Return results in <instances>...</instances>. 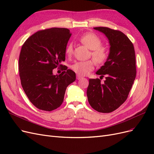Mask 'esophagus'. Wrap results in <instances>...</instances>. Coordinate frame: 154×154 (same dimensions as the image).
I'll use <instances>...</instances> for the list:
<instances>
[{"mask_svg": "<svg viewBox=\"0 0 154 154\" xmlns=\"http://www.w3.org/2000/svg\"><path fill=\"white\" fill-rule=\"evenodd\" d=\"M82 78V76L78 75V74H76V79L77 80H80V79Z\"/></svg>", "mask_w": 154, "mask_h": 154, "instance_id": "esophagus-1", "label": "esophagus"}]
</instances>
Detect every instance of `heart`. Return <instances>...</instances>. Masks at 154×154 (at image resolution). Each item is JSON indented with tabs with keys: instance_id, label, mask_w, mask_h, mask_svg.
<instances>
[{
	"instance_id": "heart-1",
	"label": "heart",
	"mask_w": 154,
	"mask_h": 154,
	"mask_svg": "<svg viewBox=\"0 0 154 154\" xmlns=\"http://www.w3.org/2000/svg\"><path fill=\"white\" fill-rule=\"evenodd\" d=\"M79 40L87 47L92 51L91 55L93 59L87 61H78L74 62L71 69L78 75L85 76L91 72L95 66V62L97 64H103L108 58L109 54L107 50L102 47V41L98 36L92 33L86 32L80 36ZM73 53V45L72 43L67 44L66 48V53L69 57Z\"/></svg>"
}]
</instances>
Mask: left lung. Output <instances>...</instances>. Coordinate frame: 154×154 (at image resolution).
I'll use <instances>...</instances> for the list:
<instances>
[{"label":"left lung","mask_w":154,"mask_h":154,"mask_svg":"<svg viewBox=\"0 0 154 154\" xmlns=\"http://www.w3.org/2000/svg\"><path fill=\"white\" fill-rule=\"evenodd\" d=\"M94 29L108 38L110 53L104 66L96 74L106 76L104 82L99 78L89 79L87 96L88 103L99 112L109 113L127 100L136 76V54L134 45L123 32L106 27Z\"/></svg>","instance_id":"8db88e82"}]
</instances>
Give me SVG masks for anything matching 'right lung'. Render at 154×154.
I'll use <instances>...</instances> for the list:
<instances>
[{
  "label": "right lung",
  "instance_id": "1",
  "mask_svg": "<svg viewBox=\"0 0 154 154\" xmlns=\"http://www.w3.org/2000/svg\"><path fill=\"white\" fill-rule=\"evenodd\" d=\"M71 35L67 28L52 27L36 32L22 46L18 60L21 85L31 103L40 110L58 108L67 86L76 80L75 72L66 66L59 75L53 74L66 60Z\"/></svg>",
  "mask_w": 154,
  "mask_h": 154
}]
</instances>
